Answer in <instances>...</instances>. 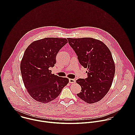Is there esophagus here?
Returning a JSON list of instances; mask_svg holds the SVG:
<instances>
[{"label":"esophagus","instance_id":"obj_1","mask_svg":"<svg viewBox=\"0 0 135 135\" xmlns=\"http://www.w3.org/2000/svg\"><path fill=\"white\" fill-rule=\"evenodd\" d=\"M69 82L70 83H75V80L74 79H70L69 80Z\"/></svg>","mask_w":135,"mask_h":135}]
</instances>
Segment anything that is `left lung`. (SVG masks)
Wrapping results in <instances>:
<instances>
[{
  "label": "left lung",
  "mask_w": 135,
  "mask_h": 135,
  "mask_svg": "<svg viewBox=\"0 0 135 135\" xmlns=\"http://www.w3.org/2000/svg\"><path fill=\"white\" fill-rule=\"evenodd\" d=\"M67 40L80 64L88 70L86 79L76 80L82 88L77 95L89 104L98 102L109 90L114 76L115 67L111 52L103 42L93 38Z\"/></svg>",
  "instance_id": "1"
}]
</instances>
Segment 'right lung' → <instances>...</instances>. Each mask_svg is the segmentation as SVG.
<instances>
[{"label":"right lung","mask_w":135,"mask_h":135,"mask_svg":"<svg viewBox=\"0 0 135 135\" xmlns=\"http://www.w3.org/2000/svg\"><path fill=\"white\" fill-rule=\"evenodd\" d=\"M67 43L66 38L48 37L33 42L26 49L20 69L25 88L35 100L45 104L52 101L69 83L68 78L55 75L49 69Z\"/></svg>","instance_id":"1"}]
</instances>
